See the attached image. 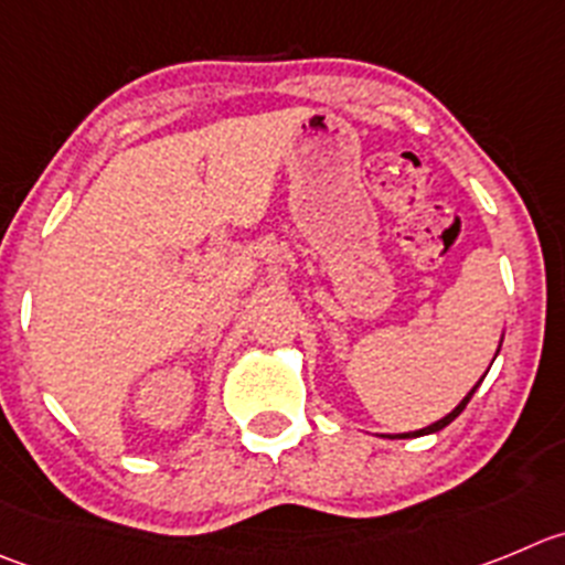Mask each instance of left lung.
I'll use <instances>...</instances> for the list:
<instances>
[{
	"label": "left lung",
	"instance_id": "1",
	"mask_svg": "<svg viewBox=\"0 0 565 565\" xmlns=\"http://www.w3.org/2000/svg\"><path fill=\"white\" fill-rule=\"evenodd\" d=\"M499 347H502V343H499ZM480 383H482V380H480ZM480 383H477V385H475V388H471V391H469V394H466V396H463V399H460V405H458V407H455V411H452V413H447V416L440 418V422L429 424V427H424V429H416V433H402V435H396V438H416V435H429V433H438V429H444V427H447V424H452V422H455V418H458V416H460V413H463V407H466V405H469V399H471V396H475V391H477V388H480Z\"/></svg>",
	"mask_w": 565,
	"mask_h": 565
}]
</instances>
